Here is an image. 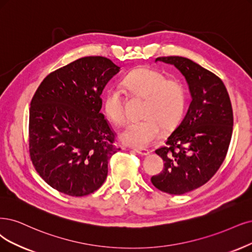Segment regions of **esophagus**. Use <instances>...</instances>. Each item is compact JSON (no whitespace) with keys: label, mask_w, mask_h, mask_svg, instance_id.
Wrapping results in <instances>:
<instances>
[{"label":"esophagus","mask_w":252,"mask_h":252,"mask_svg":"<svg viewBox=\"0 0 252 252\" xmlns=\"http://www.w3.org/2000/svg\"><path fill=\"white\" fill-rule=\"evenodd\" d=\"M133 151H134L136 154L140 155V156H142V157H146V156L150 155V151H148V150H138V148H134Z\"/></svg>","instance_id":"obj_1"}]
</instances>
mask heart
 Wrapping results in <instances>:
<instances>
[{"label": "heart", "mask_w": 252, "mask_h": 252, "mask_svg": "<svg viewBox=\"0 0 252 252\" xmlns=\"http://www.w3.org/2000/svg\"><path fill=\"white\" fill-rule=\"evenodd\" d=\"M124 84L132 94L145 98L142 109L145 119L127 125L119 139L126 145L147 147L162 136V125L171 127L181 120L186 105L185 89L179 81L166 79L164 73L150 67L134 69L126 77ZM102 107L114 125L125 124V100L120 90L109 89Z\"/></svg>", "instance_id": "b5f03b06"}]
</instances>
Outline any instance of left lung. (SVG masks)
Here are the masks:
<instances>
[{
    "label": "left lung",
    "instance_id": "obj_1",
    "mask_svg": "<svg viewBox=\"0 0 252 252\" xmlns=\"http://www.w3.org/2000/svg\"><path fill=\"white\" fill-rule=\"evenodd\" d=\"M158 61L181 71L192 98L182 123L167 139V146L156 151L164 161V169L152 178L156 188L181 195L197 189L217 172L228 151L234 115L225 85L216 74L180 56L159 57Z\"/></svg>",
    "mask_w": 252,
    "mask_h": 252
}]
</instances>
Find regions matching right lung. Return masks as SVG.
<instances>
[{
  "label": "right lung",
  "instance_id": "obj_1",
  "mask_svg": "<svg viewBox=\"0 0 252 252\" xmlns=\"http://www.w3.org/2000/svg\"><path fill=\"white\" fill-rule=\"evenodd\" d=\"M110 59L90 56L50 73L31 100L30 157L57 191L84 196L96 191L117 153L115 134L100 113L102 90L119 72Z\"/></svg>",
  "mask_w": 252,
  "mask_h": 252
}]
</instances>
